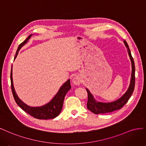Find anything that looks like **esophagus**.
Instances as JSON below:
<instances>
[{
  "label": "esophagus",
  "mask_w": 146,
  "mask_h": 146,
  "mask_svg": "<svg viewBox=\"0 0 146 146\" xmlns=\"http://www.w3.org/2000/svg\"><path fill=\"white\" fill-rule=\"evenodd\" d=\"M72 82L74 84H75V85L79 86L80 84V82H81V78H80L79 76H74L72 79Z\"/></svg>",
  "instance_id": "obj_1"
}]
</instances>
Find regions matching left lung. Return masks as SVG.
<instances>
[{"instance_id":"left-lung-1","label":"left lung","mask_w":146,"mask_h":146,"mask_svg":"<svg viewBox=\"0 0 146 146\" xmlns=\"http://www.w3.org/2000/svg\"><path fill=\"white\" fill-rule=\"evenodd\" d=\"M124 43L127 48V52L131 63V74L130 86L127 92L119 99L113 102L107 103L96 101L95 100V99L93 98L92 93L89 91L88 89L86 88V90L88 93V101L87 104V109L92 112H93V113H106L113 112L115 110L121 109V108L127 102L130 98L131 97V95H132V93L133 92L135 84V67L134 60L133 58H132V56H131L129 45L125 40H124Z\"/></svg>"}]
</instances>
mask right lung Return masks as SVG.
Wrapping results in <instances>:
<instances>
[{"mask_svg":"<svg viewBox=\"0 0 146 146\" xmlns=\"http://www.w3.org/2000/svg\"><path fill=\"white\" fill-rule=\"evenodd\" d=\"M32 35H30L22 42V43H21L19 45L17 50L16 51L15 59L16 58L19 51L21 48L27 43L28 40L30 39V37ZM10 78L11 90L13 95V97L15 98V100L17 103V104L19 106L23 111H25L26 113H27L28 114H29L33 117L39 119H53L56 116H58L60 114L61 110H62L65 96L68 92V90H70V89L71 88L70 81V79H68V81H67L62 86H61L57 94H56L54 97L48 103H47V104L40 107H30L25 104L23 102H22L20 99L19 98L15 92L13 81L12 67L11 70Z\"/></svg>","mask_w":146,"mask_h":146,"instance_id":"1","label":"right lung"}]
</instances>
